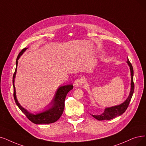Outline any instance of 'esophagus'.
Listing matches in <instances>:
<instances>
[{
  "instance_id": "1",
  "label": "esophagus",
  "mask_w": 146,
  "mask_h": 146,
  "mask_svg": "<svg viewBox=\"0 0 146 146\" xmlns=\"http://www.w3.org/2000/svg\"><path fill=\"white\" fill-rule=\"evenodd\" d=\"M84 83V79L83 77H80L75 80L74 82V85L77 87H79L81 85H82Z\"/></svg>"
}]
</instances>
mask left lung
<instances>
[{"mask_svg":"<svg viewBox=\"0 0 146 146\" xmlns=\"http://www.w3.org/2000/svg\"><path fill=\"white\" fill-rule=\"evenodd\" d=\"M127 63L129 65L131 69V92L129 93V95L127 98V100L121 104L119 106H117L110 108H107L105 110L104 112L100 115H92L93 117L98 120H111L115 118L117 116H119L123 114L126 109L129 106V102L131 100V98L132 97L133 91H134V83L133 80V69L132 64L129 62V59H127Z\"/></svg>","mask_w":146,"mask_h":146,"instance_id":"obj_1","label":"left lung"}]
</instances>
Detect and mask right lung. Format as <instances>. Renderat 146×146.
<instances>
[{"label": "right lung", "instance_id": "1", "mask_svg": "<svg viewBox=\"0 0 146 146\" xmlns=\"http://www.w3.org/2000/svg\"><path fill=\"white\" fill-rule=\"evenodd\" d=\"M26 50V48H25L20 52V53L19 54L18 56H17L16 60V68L13 75V83L14 86V98L15 102L17 105V106L21 110V111L26 115L27 119L29 120H31L32 122H33V123L35 124H49L54 123V122L56 121L60 117V116L63 114V110L64 108H65V101L66 95L70 90H71L73 89V86L72 84H71L59 87L57 89L53 100L51 102L52 104H53V106L51 107L50 109L46 110V111L37 114L36 115L29 113L27 110L23 108L18 102V101H17L16 98L15 89L14 86V78L15 77L17 63H18V61L17 60H19L20 56Z\"/></svg>", "mask_w": 146, "mask_h": 146}]
</instances>
